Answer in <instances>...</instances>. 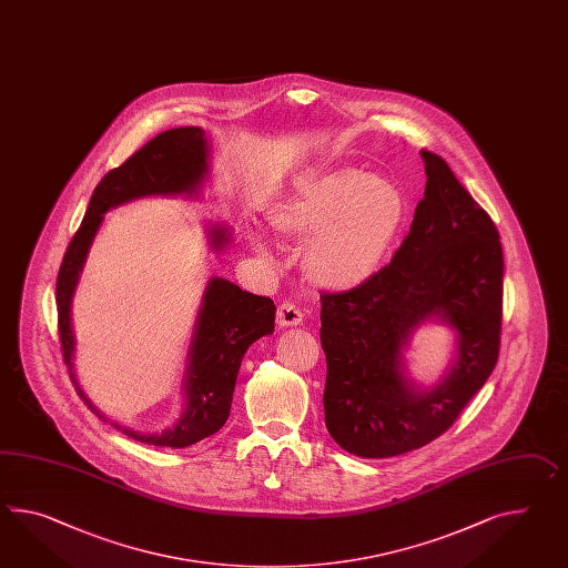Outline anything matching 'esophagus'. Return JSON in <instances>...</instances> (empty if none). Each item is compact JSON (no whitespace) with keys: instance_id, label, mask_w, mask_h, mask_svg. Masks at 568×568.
Returning a JSON list of instances; mask_svg holds the SVG:
<instances>
[{"instance_id":"esophagus-1","label":"esophagus","mask_w":568,"mask_h":568,"mask_svg":"<svg viewBox=\"0 0 568 568\" xmlns=\"http://www.w3.org/2000/svg\"><path fill=\"white\" fill-rule=\"evenodd\" d=\"M277 322L281 326H297L304 322V314L293 302H283L277 307Z\"/></svg>"}]
</instances>
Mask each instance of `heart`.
<instances>
[{"label":"heart","mask_w":568,"mask_h":568,"mask_svg":"<svg viewBox=\"0 0 568 568\" xmlns=\"http://www.w3.org/2000/svg\"><path fill=\"white\" fill-rule=\"evenodd\" d=\"M394 182L361 170H334L305 181L278 205L273 223L305 248V271L322 287L353 290L384 261L404 220Z\"/></svg>","instance_id":"1"}]
</instances>
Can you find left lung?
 <instances>
[{
  "mask_svg": "<svg viewBox=\"0 0 568 568\" xmlns=\"http://www.w3.org/2000/svg\"><path fill=\"white\" fill-rule=\"evenodd\" d=\"M392 261L359 287L322 291L324 420L348 454L392 457L437 439L485 386L500 348L503 248L497 225L437 153ZM460 334L455 369L429 393L400 375V346L425 318Z\"/></svg>",
  "mask_w": 568,
  "mask_h": 568,
  "instance_id": "obj_1",
  "label": "left lung"
}]
</instances>
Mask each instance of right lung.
Segmentation results:
<instances>
[{"mask_svg": "<svg viewBox=\"0 0 568 568\" xmlns=\"http://www.w3.org/2000/svg\"><path fill=\"white\" fill-rule=\"evenodd\" d=\"M205 172L207 143L203 129L181 126L155 135L121 166L112 168L111 172L98 182L82 225L78 227V232L71 237L70 246L65 250L63 263L59 266L57 275L59 341L63 361L70 367L71 379L80 398L102 420L106 418L83 396L75 377L71 374L73 334L70 322L71 295L82 273L83 261L92 244V237L102 222V213L145 194L193 193ZM211 237L215 248H220L230 240L225 230H213ZM273 331L275 304L271 297L242 291L225 278H213L209 283L205 302L196 320L189 377L184 384L186 410L181 420L174 427L153 435H139L119 425L112 427L123 430L138 442L158 447H189L217 433L230 416L235 377L246 348Z\"/></svg>", "mask_w": 568, "mask_h": 568, "instance_id": "add662e5", "label": "right lung"}]
</instances>
